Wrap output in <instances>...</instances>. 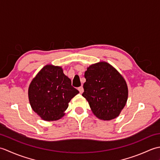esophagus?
<instances>
[{
	"label": "esophagus",
	"instance_id": "1",
	"mask_svg": "<svg viewBox=\"0 0 160 160\" xmlns=\"http://www.w3.org/2000/svg\"><path fill=\"white\" fill-rule=\"evenodd\" d=\"M78 91H79L80 93H83V91H84L83 87H80L78 88Z\"/></svg>",
	"mask_w": 160,
	"mask_h": 160
}]
</instances>
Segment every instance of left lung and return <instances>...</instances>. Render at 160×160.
I'll return each instance as SVG.
<instances>
[{
  "label": "left lung",
  "mask_w": 160,
  "mask_h": 160,
  "mask_svg": "<svg viewBox=\"0 0 160 160\" xmlns=\"http://www.w3.org/2000/svg\"><path fill=\"white\" fill-rule=\"evenodd\" d=\"M82 96L93 113L102 120H111L120 114L128 99V87L123 76L109 63L91 64L84 73Z\"/></svg>",
  "instance_id": "8db88e82"
}]
</instances>
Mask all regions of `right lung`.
I'll return each instance as SVG.
<instances>
[{"label": "right lung", "mask_w": 160, "mask_h": 160, "mask_svg": "<svg viewBox=\"0 0 160 160\" xmlns=\"http://www.w3.org/2000/svg\"><path fill=\"white\" fill-rule=\"evenodd\" d=\"M79 93L71 86L62 68L53 64L43 67L33 78L28 89L29 104L33 111L45 121L62 118L72 98Z\"/></svg>", "instance_id": "right-lung-1"}]
</instances>
